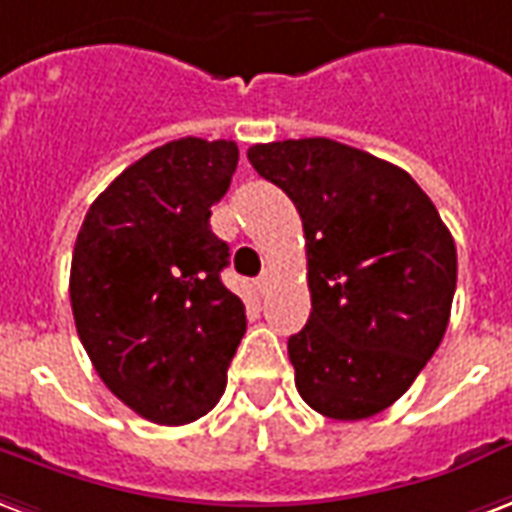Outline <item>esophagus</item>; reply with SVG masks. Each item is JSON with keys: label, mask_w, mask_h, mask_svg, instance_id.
I'll return each instance as SVG.
<instances>
[{"label": "esophagus", "mask_w": 512, "mask_h": 512, "mask_svg": "<svg viewBox=\"0 0 512 512\" xmlns=\"http://www.w3.org/2000/svg\"><path fill=\"white\" fill-rule=\"evenodd\" d=\"M255 287H257V290H260V293H266V290H268V274L260 276V279H257V282H255Z\"/></svg>", "instance_id": "34e87169"}]
</instances>
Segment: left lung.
<instances>
[{
  "mask_svg": "<svg viewBox=\"0 0 512 512\" xmlns=\"http://www.w3.org/2000/svg\"><path fill=\"white\" fill-rule=\"evenodd\" d=\"M252 168L293 200L312 314L287 352L325 418H372L437 352L456 293V244L407 170L328 138L257 143Z\"/></svg>",
  "mask_w": 512,
  "mask_h": 512,
  "instance_id": "8db88e82",
  "label": "left lung"
}]
</instances>
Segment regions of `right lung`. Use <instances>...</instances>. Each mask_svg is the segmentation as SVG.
I'll use <instances>...</instances> for the list:
<instances>
[{"instance_id":"add662e5","label":"right lung","mask_w":512,"mask_h":512,"mask_svg":"<svg viewBox=\"0 0 512 512\" xmlns=\"http://www.w3.org/2000/svg\"><path fill=\"white\" fill-rule=\"evenodd\" d=\"M236 165L233 140H170L111 181L75 241L83 350L116 399L160 426L217 404L246 331L241 298L219 279L230 249L208 225Z\"/></svg>"}]
</instances>
